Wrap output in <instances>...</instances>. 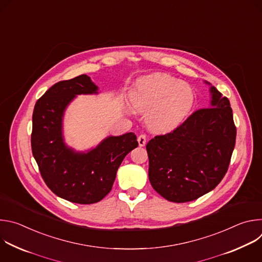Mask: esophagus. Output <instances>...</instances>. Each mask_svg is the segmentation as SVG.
I'll use <instances>...</instances> for the list:
<instances>
[{
	"label": "esophagus",
	"instance_id": "34e87169",
	"mask_svg": "<svg viewBox=\"0 0 262 262\" xmlns=\"http://www.w3.org/2000/svg\"><path fill=\"white\" fill-rule=\"evenodd\" d=\"M146 141H147V138H146L145 135H140V136L138 137V143H139V146H140V147L145 146Z\"/></svg>",
	"mask_w": 262,
	"mask_h": 262
}]
</instances>
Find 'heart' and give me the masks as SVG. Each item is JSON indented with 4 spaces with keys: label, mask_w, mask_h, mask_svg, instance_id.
I'll list each match as a JSON object with an SVG mask.
<instances>
[{
    "label": "heart",
    "mask_w": 262,
    "mask_h": 262,
    "mask_svg": "<svg viewBox=\"0 0 262 262\" xmlns=\"http://www.w3.org/2000/svg\"><path fill=\"white\" fill-rule=\"evenodd\" d=\"M133 107L147 112L146 123L157 133H168L178 127L190 114L195 95L185 82L156 72L138 79L129 95Z\"/></svg>",
    "instance_id": "obj_1"
}]
</instances>
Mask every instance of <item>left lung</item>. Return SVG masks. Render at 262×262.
Segmentation results:
<instances>
[{"label":"left lung","mask_w":262,"mask_h":262,"mask_svg":"<svg viewBox=\"0 0 262 262\" xmlns=\"http://www.w3.org/2000/svg\"><path fill=\"white\" fill-rule=\"evenodd\" d=\"M210 101L170 134L146 145L148 176L168 201L183 203L212 191L225 176L235 145L232 108L210 83Z\"/></svg>","instance_id":"left-lung-1"}]
</instances>
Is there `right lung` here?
Returning a JSON list of instances; mask_svg holds the SVG:
<instances>
[{"label":"right lung","instance_id":"obj_1","mask_svg":"<svg viewBox=\"0 0 262 262\" xmlns=\"http://www.w3.org/2000/svg\"><path fill=\"white\" fill-rule=\"evenodd\" d=\"M98 93L91 78L81 74L52 86L33 112V157L51 191L73 203L92 204L104 198L123 159L138 147L134 133L108 136L84 151L67 145L63 126L66 108L78 95Z\"/></svg>","mask_w":262,"mask_h":262}]
</instances>
